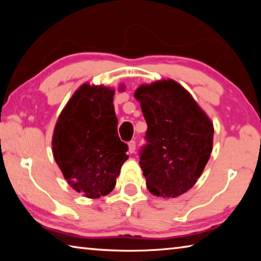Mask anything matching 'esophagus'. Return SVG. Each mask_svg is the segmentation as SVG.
Segmentation results:
<instances>
[{"instance_id":"1","label":"esophagus","mask_w":261,"mask_h":261,"mask_svg":"<svg viewBox=\"0 0 261 261\" xmlns=\"http://www.w3.org/2000/svg\"><path fill=\"white\" fill-rule=\"evenodd\" d=\"M136 151V141L135 140H131L129 143V152L130 153H135Z\"/></svg>"}]
</instances>
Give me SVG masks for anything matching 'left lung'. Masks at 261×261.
Wrapping results in <instances>:
<instances>
[{
	"label": "left lung",
	"mask_w": 261,
	"mask_h": 261,
	"mask_svg": "<svg viewBox=\"0 0 261 261\" xmlns=\"http://www.w3.org/2000/svg\"><path fill=\"white\" fill-rule=\"evenodd\" d=\"M147 123L148 144L139 165L148 191L176 198L204 171L213 149V122L185 88L173 79L143 84L135 92Z\"/></svg>",
	"instance_id": "1"
}]
</instances>
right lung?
Segmentation results:
<instances>
[{"mask_svg": "<svg viewBox=\"0 0 261 261\" xmlns=\"http://www.w3.org/2000/svg\"><path fill=\"white\" fill-rule=\"evenodd\" d=\"M125 86L121 84L118 91ZM115 90L85 83L62 110L53 134L57 166L74 191L90 199L112 192L129 156L117 135Z\"/></svg>", "mask_w": 261, "mask_h": 261, "instance_id": "add662e5", "label": "right lung"}]
</instances>
